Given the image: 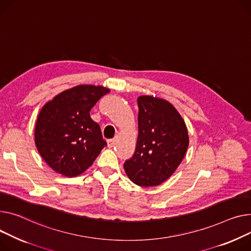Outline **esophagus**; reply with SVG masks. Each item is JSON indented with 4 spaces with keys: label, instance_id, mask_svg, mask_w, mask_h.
I'll list each match as a JSON object with an SVG mask.
<instances>
[{
    "label": "esophagus",
    "instance_id": "1",
    "mask_svg": "<svg viewBox=\"0 0 251 251\" xmlns=\"http://www.w3.org/2000/svg\"><path fill=\"white\" fill-rule=\"evenodd\" d=\"M115 145V139H110L108 140V147L112 148Z\"/></svg>",
    "mask_w": 251,
    "mask_h": 251
}]
</instances>
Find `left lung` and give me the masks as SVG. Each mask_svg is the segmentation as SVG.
<instances>
[{
  "label": "left lung",
  "mask_w": 251,
  "mask_h": 251,
  "mask_svg": "<svg viewBox=\"0 0 251 251\" xmlns=\"http://www.w3.org/2000/svg\"><path fill=\"white\" fill-rule=\"evenodd\" d=\"M138 103V138L134 154L124 163L129 178L141 187L168 179L185 157L187 126L176 108L164 100L141 96Z\"/></svg>",
  "instance_id": "8db88e82"
}]
</instances>
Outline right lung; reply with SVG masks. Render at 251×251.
<instances>
[{"mask_svg":"<svg viewBox=\"0 0 251 251\" xmlns=\"http://www.w3.org/2000/svg\"><path fill=\"white\" fill-rule=\"evenodd\" d=\"M108 93L110 90L101 86H77L57 95L40 111L35 144L56 173L65 176L80 175L107 145L90 111Z\"/></svg>","mask_w":251,"mask_h":251,"instance_id":"obj_1","label":"right lung"}]
</instances>
